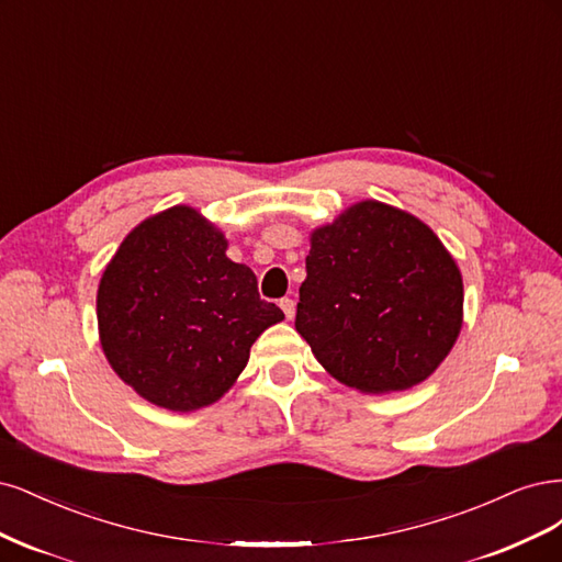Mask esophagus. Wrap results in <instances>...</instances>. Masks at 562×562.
I'll use <instances>...</instances> for the list:
<instances>
[{"mask_svg": "<svg viewBox=\"0 0 562 562\" xmlns=\"http://www.w3.org/2000/svg\"><path fill=\"white\" fill-rule=\"evenodd\" d=\"M280 307H282V313H284L286 319H294V315H296V303H294L292 299H280Z\"/></svg>", "mask_w": 562, "mask_h": 562, "instance_id": "obj_1", "label": "esophagus"}]
</instances>
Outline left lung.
Wrapping results in <instances>:
<instances>
[{
    "label": "left lung",
    "instance_id": "8db88e82",
    "mask_svg": "<svg viewBox=\"0 0 562 562\" xmlns=\"http://www.w3.org/2000/svg\"><path fill=\"white\" fill-rule=\"evenodd\" d=\"M296 331L338 383L367 394L427 380L462 329V276L418 216L378 201L311 233Z\"/></svg>",
    "mask_w": 562,
    "mask_h": 562
}]
</instances>
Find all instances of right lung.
<instances>
[{"mask_svg": "<svg viewBox=\"0 0 562 562\" xmlns=\"http://www.w3.org/2000/svg\"><path fill=\"white\" fill-rule=\"evenodd\" d=\"M226 247L201 212L175 205L137 224L106 263L100 342L142 400L179 413L214 404L247 367L251 342L284 319Z\"/></svg>", "mask_w": 562, "mask_h": 562, "instance_id": "obj_1", "label": "right lung"}]
</instances>
